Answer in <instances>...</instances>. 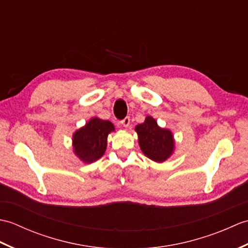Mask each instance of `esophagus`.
<instances>
[{
	"mask_svg": "<svg viewBox=\"0 0 248 248\" xmlns=\"http://www.w3.org/2000/svg\"><path fill=\"white\" fill-rule=\"evenodd\" d=\"M121 124H123L124 128H128L130 124V117H125L124 120H121Z\"/></svg>",
	"mask_w": 248,
	"mask_h": 248,
	"instance_id": "1",
	"label": "esophagus"
}]
</instances>
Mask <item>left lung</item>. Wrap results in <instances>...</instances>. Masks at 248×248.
Wrapping results in <instances>:
<instances>
[{"label": "left lung", "instance_id": "obj_1", "mask_svg": "<svg viewBox=\"0 0 248 248\" xmlns=\"http://www.w3.org/2000/svg\"><path fill=\"white\" fill-rule=\"evenodd\" d=\"M135 131L141 151L151 161L163 163L175 152L172 132L170 129L161 128L152 116H147L143 124L136 125Z\"/></svg>", "mask_w": 248, "mask_h": 248}]
</instances>
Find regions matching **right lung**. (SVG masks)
I'll list each match as a JSON object with an SVG mask.
<instances>
[{
  "label": "right lung",
  "mask_w": 248,
  "mask_h": 248,
  "mask_svg": "<svg viewBox=\"0 0 248 248\" xmlns=\"http://www.w3.org/2000/svg\"><path fill=\"white\" fill-rule=\"evenodd\" d=\"M114 131L110 121L93 117L73 133V154L85 164L99 160L107 150L108 134Z\"/></svg>",
  "instance_id": "obj_1"
}]
</instances>
